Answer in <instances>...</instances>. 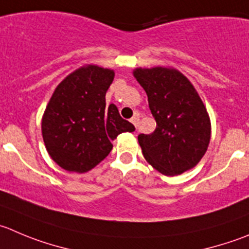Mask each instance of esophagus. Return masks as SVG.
I'll return each instance as SVG.
<instances>
[{"label":"esophagus","mask_w":249,"mask_h":249,"mask_svg":"<svg viewBox=\"0 0 249 249\" xmlns=\"http://www.w3.org/2000/svg\"><path fill=\"white\" fill-rule=\"evenodd\" d=\"M131 122L133 123V124H134V127H137V126H138V122H139V115H138V113H136V115H134L133 117L131 118Z\"/></svg>","instance_id":"obj_1"}]
</instances>
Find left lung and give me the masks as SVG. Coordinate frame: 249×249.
I'll list each match as a JSON object with an SVG mask.
<instances>
[{"label": "left lung", "mask_w": 249, "mask_h": 249, "mask_svg": "<svg viewBox=\"0 0 249 249\" xmlns=\"http://www.w3.org/2000/svg\"><path fill=\"white\" fill-rule=\"evenodd\" d=\"M148 95L156 121L151 134H139L146 161L166 176L194 167L210 142V120L193 85L172 68H137L133 72Z\"/></svg>", "instance_id": "left-lung-1"}]
</instances>
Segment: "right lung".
Masks as SVG:
<instances>
[{"instance_id": "obj_1", "label": "right lung", "mask_w": 249, "mask_h": 249, "mask_svg": "<svg viewBox=\"0 0 249 249\" xmlns=\"http://www.w3.org/2000/svg\"><path fill=\"white\" fill-rule=\"evenodd\" d=\"M115 73L89 65L58 84L41 122L42 138L52 160L62 169L87 172L112 150L113 139L136 131L105 95Z\"/></svg>"}]
</instances>
